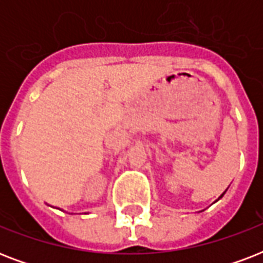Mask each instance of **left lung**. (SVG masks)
Listing matches in <instances>:
<instances>
[{"mask_svg":"<svg viewBox=\"0 0 263 263\" xmlns=\"http://www.w3.org/2000/svg\"><path fill=\"white\" fill-rule=\"evenodd\" d=\"M227 190H228V188H227ZM227 190H225V191H224V194H225V192H227ZM224 194H221L220 198H222V195H224ZM220 198H218V199H220Z\"/></svg>","mask_w":263,"mask_h":263,"instance_id":"1","label":"left lung"}]
</instances>
